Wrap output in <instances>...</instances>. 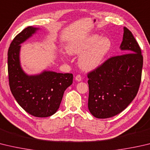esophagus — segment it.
<instances>
[{"mask_svg":"<svg viewBox=\"0 0 150 150\" xmlns=\"http://www.w3.org/2000/svg\"><path fill=\"white\" fill-rule=\"evenodd\" d=\"M75 80L77 81H81V80H82V77H81V75H76Z\"/></svg>","mask_w":150,"mask_h":150,"instance_id":"obj_1","label":"esophagus"}]
</instances>
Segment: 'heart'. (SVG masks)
<instances>
[{
    "label": "heart",
    "instance_id": "obj_1",
    "mask_svg": "<svg viewBox=\"0 0 150 150\" xmlns=\"http://www.w3.org/2000/svg\"><path fill=\"white\" fill-rule=\"evenodd\" d=\"M111 46V41L108 37L100 38L98 35H92L70 43L67 51L71 55L82 53L79 59V65L83 70L90 71L102 64Z\"/></svg>",
    "mask_w": 150,
    "mask_h": 150
}]
</instances>
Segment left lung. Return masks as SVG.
<instances>
[{
  "label": "left lung",
  "instance_id": "8db88e82",
  "mask_svg": "<svg viewBox=\"0 0 150 150\" xmlns=\"http://www.w3.org/2000/svg\"><path fill=\"white\" fill-rule=\"evenodd\" d=\"M120 48L127 54L111 57L87 74L88 107L96 118H110L122 112L139 89L143 56L139 45L127 28H124Z\"/></svg>",
  "mask_w": 150,
  "mask_h": 150
}]
</instances>
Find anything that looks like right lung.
<instances>
[{"mask_svg": "<svg viewBox=\"0 0 150 150\" xmlns=\"http://www.w3.org/2000/svg\"><path fill=\"white\" fill-rule=\"evenodd\" d=\"M38 29L28 27L18 34L8 51V72L10 91L26 112L37 117H47L58 110L66 89L73 83L72 73L44 71L29 76L20 64V44Z\"/></svg>", "mask_w": 150, "mask_h": 150, "instance_id": "right-lung-1", "label": "right lung"}]
</instances>
